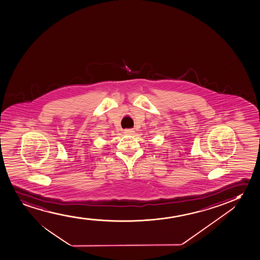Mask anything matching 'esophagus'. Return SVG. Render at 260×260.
I'll use <instances>...</instances> for the list:
<instances>
[{"label":"esophagus","mask_w":260,"mask_h":260,"mask_svg":"<svg viewBox=\"0 0 260 260\" xmlns=\"http://www.w3.org/2000/svg\"><path fill=\"white\" fill-rule=\"evenodd\" d=\"M124 134H126V135H133L134 131L132 128H127V129H124Z\"/></svg>","instance_id":"esophagus-1"}]
</instances>
